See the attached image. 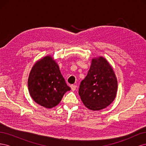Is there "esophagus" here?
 Returning <instances> with one entry per match:
<instances>
[{"instance_id": "1", "label": "esophagus", "mask_w": 146, "mask_h": 146, "mask_svg": "<svg viewBox=\"0 0 146 146\" xmlns=\"http://www.w3.org/2000/svg\"><path fill=\"white\" fill-rule=\"evenodd\" d=\"M70 88H71V90L72 91H75L76 90V88H77V86L75 85H70Z\"/></svg>"}]
</instances>
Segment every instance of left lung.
<instances>
[{
  "mask_svg": "<svg viewBox=\"0 0 146 146\" xmlns=\"http://www.w3.org/2000/svg\"><path fill=\"white\" fill-rule=\"evenodd\" d=\"M117 81L112 67L102 56L93 58L78 94L85 107L93 111L106 108L116 96Z\"/></svg>",
  "mask_w": 146,
  "mask_h": 146,
  "instance_id": "obj_1",
  "label": "left lung"
}]
</instances>
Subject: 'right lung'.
Returning <instances> with one entry per match:
<instances>
[{"mask_svg": "<svg viewBox=\"0 0 146 146\" xmlns=\"http://www.w3.org/2000/svg\"><path fill=\"white\" fill-rule=\"evenodd\" d=\"M28 87L33 100L46 108L55 107L66 92L70 90L58 64L50 55L34 64L29 74Z\"/></svg>", "mask_w": 146, "mask_h": 146, "instance_id": "obj_1", "label": "right lung"}]
</instances>
